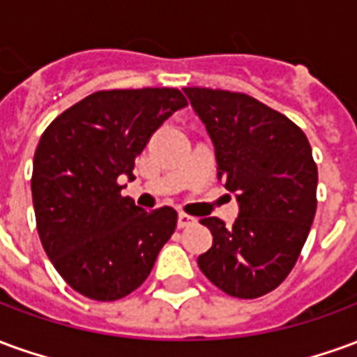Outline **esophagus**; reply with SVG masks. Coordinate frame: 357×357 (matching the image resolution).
<instances>
[{"label": "esophagus", "instance_id": "34e87169", "mask_svg": "<svg viewBox=\"0 0 357 357\" xmlns=\"http://www.w3.org/2000/svg\"><path fill=\"white\" fill-rule=\"evenodd\" d=\"M195 222H197V220H195L193 216H187V214H183V212H181V214L178 216V227H179V229H183V227H189V225H195Z\"/></svg>", "mask_w": 357, "mask_h": 357}]
</instances>
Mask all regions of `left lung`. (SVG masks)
<instances>
[{
    "mask_svg": "<svg viewBox=\"0 0 357 357\" xmlns=\"http://www.w3.org/2000/svg\"><path fill=\"white\" fill-rule=\"evenodd\" d=\"M214 145L218 179L235 193L231 227L202 218L212 247L199 268L235 298H258L283 283L315 216L317 166L298 126L245 93L183 88Z\"/></svg>",
    "mask_w": 357,
    "mask_h": 357,
    "instance_id": "8db88e82",
    "label": "left lung"
}]
</instances>
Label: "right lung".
Returning <instances> with one entry per match:
<instances>
[{"instance_id": "right-lung-1", "label": "right lung", "mask_w": 357, "mask_h": 357, "mask_svg": "<svg viewBox=\"0 0 357 357\" xmlns=\"http://www.w3.org/2000/svg\"><path fill=\"white\" fill-rule=\"evenodd\" d=\"M185 107L174 88L97 91L43 132L32 170L38 233L51 264L84 296L110 302L135 291L176 229V210L135 206L120 181L135 179V156Z\"/></svg>"}]
</instances>
